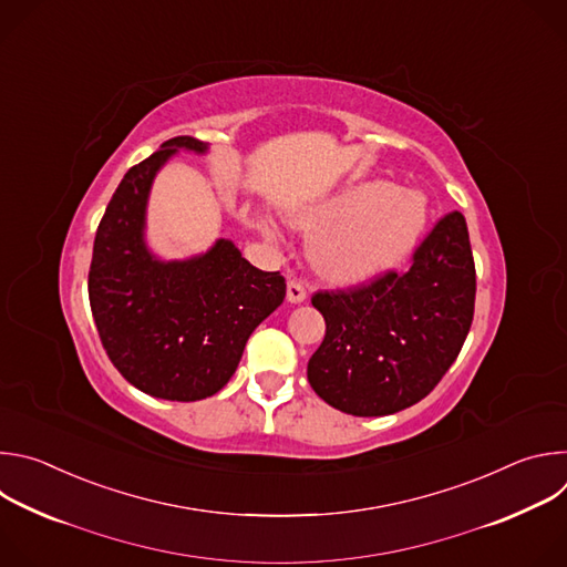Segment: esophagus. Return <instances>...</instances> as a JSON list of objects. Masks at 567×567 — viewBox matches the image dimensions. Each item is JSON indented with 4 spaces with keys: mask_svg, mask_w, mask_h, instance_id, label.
<instances>
[{
    "mask_svg": "<svg viewBox=\"0 0 567 567\" xmlns=\"http://www.w3.org/2000/svg\"><path fill=\"white\" fill-rule=\"evenodd\" d=\"M305 298H307L305 287L298 280H289V285H287V300L293 302V305H300V302H305Z\"/></svg>",
    "mask_w": 567,
    "mask_h": 567,
    "instance_id": "1",
    "label": "esophagus"
}]
</instances>
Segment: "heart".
Masks as SVG:
<instances>
[{
	"label": "heart",
	"instance_id": "heart-1",
	"mask_svg": "<svg viewBox=\"0 0 567 567\" xmlns=\"http://www.w3.org/2000/svg\"><path fill=\"white\" fill-rule=\"evenodd\" d=\"M426 217L429 206L420 193L370 179L293 213L291 221L316 233L309 258L322 278L363 282L413 251Z\"/></svg>",
	"mask_w": 567,
	"mask_h": 567
}]
</instances>
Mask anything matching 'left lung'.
Here are the masks:
<instances>
[{"mask_svg":"<svg viewBox=\"0 0 567 567\" xmlns=\"http://www.w3.org/2000/svg\"><path fill=\"white\" fill-rule=\"evenodd\" d=\"M326 339L307 363L313 392L341 413L392 415L422 401L471 330L475 265L466 219L444 215L406 274L352 291H318Z\"/></svg>","mask_w":567,"mask_h":567,"instance_id":"obj_1","label":"left lung"}]
</instances>
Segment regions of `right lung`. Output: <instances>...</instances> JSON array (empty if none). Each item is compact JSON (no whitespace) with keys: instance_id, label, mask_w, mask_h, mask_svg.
<instances>
[{"instance_id":"add662e5","label":"right lung","mask_w":567,"mask_h":567,"mask_svg":"<svg viewBox=\"0 0 567 567\" xmlns=\"http://www.w3.org/2000/svg\"><path fill=\"white\" fill-rule=\"evenodd\" d=\"M208 143L175 136L130 168L99 224L90 305L114 368L141 392L197 401L219 392L260 322L285 300L280 271H260L219 237L199 256L161 260L145 239L156 173Z\"/></svg>"}]
</instances>
